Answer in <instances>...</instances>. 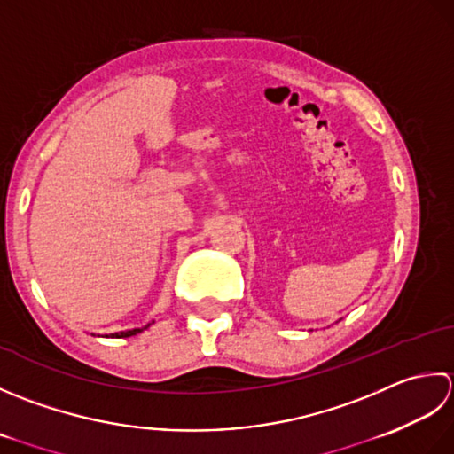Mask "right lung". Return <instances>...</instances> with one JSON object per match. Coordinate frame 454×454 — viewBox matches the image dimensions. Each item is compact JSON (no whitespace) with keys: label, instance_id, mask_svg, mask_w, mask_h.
<instances>
[{"label":"right lung","instance_id":"1","mask_svg":"<svg viewBox=\"0 0 454 454\" xmlns=\"http://www.w3.org/2000/svg\"><path fill=\"white\" fill-rule=\"evenodd\" d=\"M154 321H151V323H146L145 327H137V329H127V331H119V333H109V335H106L107 339L111 337V339H125V337H133V335H137V333H141V331H145V329H149L151 325H153ZM99 337V335H98Z\"/></svg>","mask_w":454,"mask_h":454}]
</instances>
